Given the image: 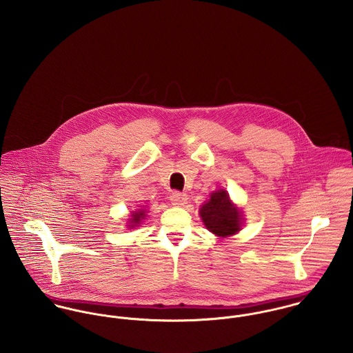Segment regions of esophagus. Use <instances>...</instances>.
<instances>
[{
    "mask_svg": "<svg viewBox=\"0 0 353 353\" xmlns=\"http://www.w3.org/2000/svg\"><path fill=\"white\" fill-rule=\"evenodd\" d=\"M170 201L172 205L181 206V205H185L188 202V196L185 193H181V192H174L170 196Z\"/></svg>",
    "mask_w": 353,
    "mask_h": 353,
    "instance_id": "obj_1",
    "label": "esophagus"
}]
</instances>
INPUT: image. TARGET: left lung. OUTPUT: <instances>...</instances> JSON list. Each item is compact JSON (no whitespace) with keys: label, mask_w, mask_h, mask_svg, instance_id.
Here are the masks:
<instances>
[{"label":"left lung","mask_w":353,"mask_h":353,"mask_svg":"<svg viewBox=\"0 0 353 353\" xmlns=\"http://www.w3.org/2000/svg\"><path fill=\"white\" fill-rule=\"evenodd\" d=\"M206 228L217 236L225 238L241 230V210L231 203L225 190L210 194V200L200 209Z\"/></svg>","instance_id":"obj_1"}]
</instances>
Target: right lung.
I'll use <instances>...</instances> for the list:
<instances>
[{
    "label": "right lung",
    "mask_w": 353,
    "mask_h": 353,
    "mask_svg": "<svg viewBox=\"0 0 353 353\" xmlns=\"http://www.w3.org/2000/svg\"><path fill=\"white\" fill-rule=\"evenodd\" d=\"M144 210H139V212H134L133 214H132V219H130V223H132V225H129V227H134V225H137L139 223H140V220L141 219H144L145 216H144Z\"/></svg>",
    "instance_id": "right-lung-1"
}]
</instances>
